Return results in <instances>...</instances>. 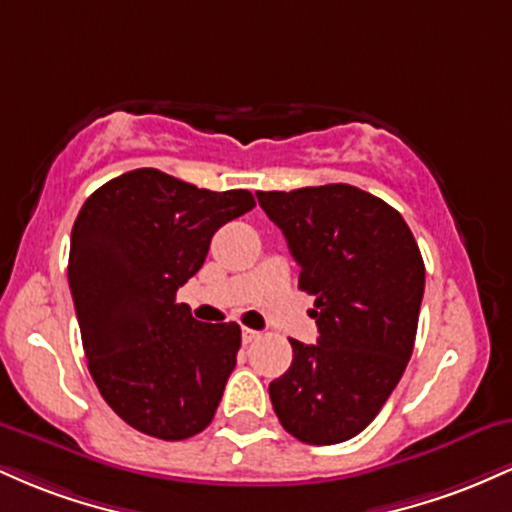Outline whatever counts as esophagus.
I'll return each instance as SVG.
<instances>
[{
	"mask_svg": "<svg viewBox=\"0 0 512 512\" xmlns=\"http://www.w3.org/2000/svg\"><path fill=\"white\" fill-rule=\"evenodd\" d=\"M262 334L257 332V330H248V327H245L243 330V344H252V342H257V339H260Z\"/></svg>",
	"mask_w": 512,
	"mask_h": 512,
	"instance_id": "esophagus-1",
	"label": "esophagus"
}]
</instances>
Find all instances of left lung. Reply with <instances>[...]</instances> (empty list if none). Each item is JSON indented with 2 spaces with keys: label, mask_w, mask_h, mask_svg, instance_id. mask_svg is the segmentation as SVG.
I'll list each match as a JSON object with an SVG mask.
<instances>
[{
  "label": "left lung",
  "mask_w": 512,
  "mask_h": 512,
  "mask_svg": "<svg viewBox=\"0 0 512 512\" xmlns=\"http://www.w3.org/2000/svg\"><path fill=\"white\" fill-rule=\"evenodd\" d=\"M315 296L317 344L269 383L281 426L308 445L358 436L392 395L414 351L426 269L402 214L354 185L257 192Z\"/></svg>",
  "instance_id": "1"
}]
</instances>
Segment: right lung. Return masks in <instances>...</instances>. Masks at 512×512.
Wrapping results in <instances>:
<instances>
[{"label": "right lung", "mask_w": 512, "mask_h": 512, "mask_svg": "<svg viewBox=\"0 0 512 512\" xmlns=\"http://www.w3.org/2000/svg\"><path fill=\"white\" fill-rule=\"evenodd\" d=\"M252 207L248 190H199L137 168L98 187L76 216L67 274L88 370L110 409L146 436L185 440L214 419L240 327L204 325L175 293L202 269L214 233Z\"/></svg>", "instance_id": "obj_1"}]
</instances>
